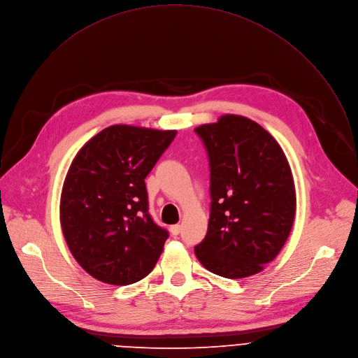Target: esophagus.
<instances>
[{
  "label": "esophagus",
  "mask_w": 358,
  "mask_h": 358,
  "mask_svg": "<svg viewBox=\"0 0 358 358\" xmlns=\"http://www.w3.org/2000/svg\"><path fill=\"white\" fill-rule=\"evenodd\" d=\"M180 229H182L180 224H173V226H171L169 230H171V234H172V236H178V234L180 233Z\"/></svg>",
  "instance_id": "esophagus-1"
}]
</instances>
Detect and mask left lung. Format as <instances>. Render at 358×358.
<instances>
[{"label": "left lung", "instance_id": "obj_1", "mask_svg": "<svg viewBox=\"0 0 358 358\" xmlns=\"http://www.w3.org/2000/svg\"><path fill=\"white\" fill-rule=\"evenodd\" d=\"M210 162L207 234L194 247L210 272L255 275L287 243L296 213L289 162L276 139L255 121L224 114L194 128Z\"/></svg>", "mask_w": 358, "mask_h": 358}]
</instances>
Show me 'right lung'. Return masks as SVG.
Here are the masks:
<instances>
[{
    "label": "right lung",
    "mask_w": 358,
    "mask_h": 358,
    "mask_svg": "<svg viewBox=\"0 0 358 358\" xmlns=\"http://www.w3.org/2000/svg\"><path fill=\"white\" fill-rule=\"evenodd\" d=\"M176 135L117 124L104 128L71 161L60 194V226L79 265L110 285L145 278L168 231L148 214L145 178Z\"/></svg>",
    "instance_id": "1"
}]
</instances>
